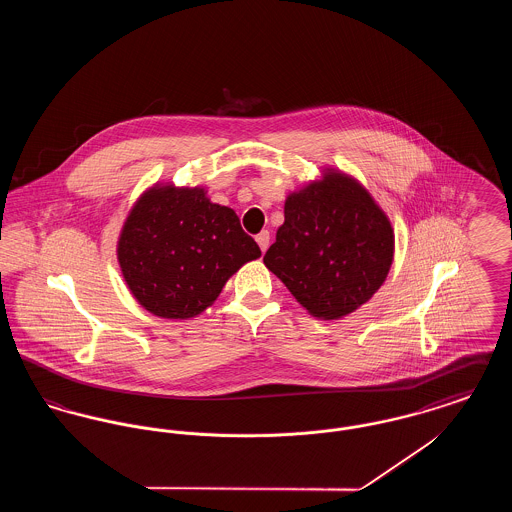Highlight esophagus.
<instances>
[{
	"instance_id": "34e87169",
	"label": "esophagus",
	"mask_w": 512,
	"mask_h": 512,
	"mask_svg": "<svg viewBox=\"0 0 512 512\" xmlns=\"http://www.w3.org/2000/svg\"><path fill=\"white\" fill-rule=\"evenodd\" d=\"M257 244H259V247H261V251L265 253L268 249V245H270V234H268L267 230H263L261 234H257Z\"/></svg>"
}]
</instances>
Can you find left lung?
<instances>
[{
  "instance_id": "1",
  "label": "left lung",
  "mask_w": 512,
  "mask_h": 512,
  "mask_svg": "<svg viewBox=\"0 0 512 512\" xmlns=\"http://www.w3.org/2000/svg\"><path fill=\"white\" fill-rule=\"evenodd\" d=\"M395 253L390 217L351 174L324 167L293 190L265 265L320 320L355 313L386 282Z\"/></svg>"
}]
</instances>
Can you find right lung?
<instances>
[{
	"label": "right lung",
	"mask_w": 512,
	"mask_h": 512,
	"mask_svg": "<svg viewBox=\"0 0 512 512\" xmlns=\"http://www.w3.org/2000/svg\"><path fill=\"white\" fill-rule=\"evenodd\" d=\"M261 249L234 209L213 203L203 186L155 182L134 201L117 240L126 288L147 313L201 315L224 284Z\"/></svg>",
	"instance_id": "obj_1"
}]
</instances>
